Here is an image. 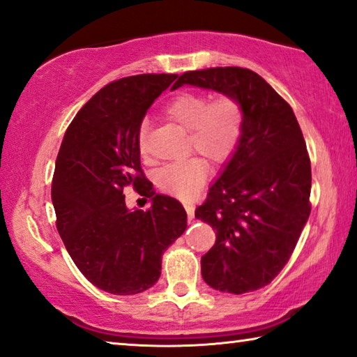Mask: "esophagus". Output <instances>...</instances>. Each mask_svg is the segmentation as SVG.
<instances>
[{"label":"esophagus","mask_w":357,"mask_h":357,"mask_svg":"<svg viewBox=\"0 0 357 357\" xmlns=\"http://www.w3.org/2000/svg\"><path fill=\"white\" fill-rule=\"evenodd\" d=\"M184 208H185V213H188V220L192 221L194 220V213H195V206L192 204H185Z\"/></svg>","instance_id":"esophagus-1"}]
</instances>
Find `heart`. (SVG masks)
<instances>
[{"instance_id": "obj_1", "label": "heart", "mask_w": 357, "mask_h": 357, "mask_svg": "<svg viewBox=\"0 0 357 357\" xmlns=\"http://www.w3.org/2000/svg\"><path fill=\"white\" fill-rule=\"evenodd\" d=\"M167 115L189 130V146L215 163H225L236 153L245 128V110L236 96L183 91L167 105ZM147 123L137 131V147L147 152ZM208 169L202 158L169 163L157 173V184L165 192L189 200L200 192Z\"/></svg>"}]
</instances>
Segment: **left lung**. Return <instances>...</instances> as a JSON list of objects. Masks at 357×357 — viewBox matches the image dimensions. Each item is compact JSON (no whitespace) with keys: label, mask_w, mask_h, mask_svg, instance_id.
Listing matches in <instances>:
<instances>
[{"label":"left lung","mask_w":357,"mask_h":357,"mask_svg":"<svg viewBox=\"0 0 357 357\" xmlns=\"http://www.w3.org/2000/svg\"><path fill=\"white\" fill-rule=\"evenodd\" d=\"M199 86L241 100L245 128L237 151L195 218L216 231L202 278L242 295L271 284L289 261L311 213V162L294 110L248 68L185 72L172 89Z\"/></svg>","instance_id":"obj_1"}]
</instances>
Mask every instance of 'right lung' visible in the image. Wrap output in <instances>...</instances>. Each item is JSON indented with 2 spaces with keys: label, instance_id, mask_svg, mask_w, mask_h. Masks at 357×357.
Here are the masks:
<instances>
[{
  "label": "right lung",
  "instance_id": "right-lung-1",
  "mask_svg": "<svg viewBox=\"0 0 357 357\" xmlns=\"http://www.w3.org/2000/svg\"><path fill=\"white\" fill-rule=\"evenodd\" d=\"M176 77L144 73L105 84L72 120L59 149L51 188L57 231L84 278L109 294L151 289L163 252L188 226L183 205L146 179L137 147L142 119ZM126 185L149 196L151 208L128 211Z\"/></svg>",
  "mask_w": 357,
  "mask_h": 357
}]
</instances>
